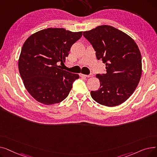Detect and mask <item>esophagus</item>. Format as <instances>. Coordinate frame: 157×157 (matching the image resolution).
<instances>
[{
	"mask_svg": "<svg viewBox=\"0 0 157 157\" xmlns=\"http://www.w3.org/2000/svg\"><path fill=\"white\" fill-rule=\"evenodd\" d=\"M80 76L85 77V78H89V77H93L94 75L93 74H90L89 75H85V74H80Z\"/></svg>",
	"mask_w": 157,
	"mask_h": 157,
	"instance_id": "1",
	"label": "esophagus"
}]
</instances>
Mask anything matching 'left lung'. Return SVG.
<instances>
[{
	"label": "left lung",
	"instance_id": "obj_1",
	"mask_svg": "<svg viewBox=\"0 0 157 157\" xmlns=\"http://www.w3.org/2000/svg\"><path fill=\"white\" fill-rule=\"evenodd\" d=\"M97 60L105 64L106 74H98L100 88L91 91L97 103L108 107L126 101L137 88L142 74L141 52L134 39L110 25H101L83 32Z\"/></svg>",
	"mask_w": 157,
	"mask_h": 157
}]
</instances>
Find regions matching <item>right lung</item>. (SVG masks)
<instances>
[{"label":"right lung","mask_w":157,"mask_h":157,"mask_svg":"<svg viewBox=\"0 0 157 157\" xmlns=\"http://www.w3.org/2000/svg\"><path fill=\"white\" fill-rule=\"evenodd\" d=\"M62 28H48L31 35L24 43L18 69L28 92L45 105L59 103L67 97L77 74L63 70L72 45L82 36Z\"/></svg>","instance_id":"add662e5"}]
</instances>
